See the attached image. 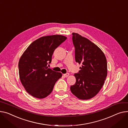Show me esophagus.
Wrapping results in <instances>:
<instances>
[{
	"instance_id": "34e87169",
	"label": "esophagus",
	"mask_w": 128,
	"mask_h": 128,
	"mask_svg": "<svg viewBox=\"0 0 128 128\" xmlns=\"http://www.w3.org/2000/svg\"><path fill=\"white\" fill-rule=\"evenodd\" d=\"M69 75H70L69 73H66V74H63V76H65V77H67V76H69Z\"/></svg>"
}]
</instances>
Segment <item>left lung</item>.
<instances>
[{
	"mask_svg": "<svg viewBox=\"0 0 128 128\" xmlns=\"http://www.w3.org/2000/svg\"><path fill=\"white\" fill-rule=\"evenodd\" d=\"M75 60L82 66L74 74L76 83L70 90L78 98L90 99L102 87L107 76V61L104 52L96 45L78 33H72Z\"/></svg>",
	"mask_w": 128,
	"mask_h": 128,
	"instance_id": "obj_1",
	"label": "left lung"
}]
</instances>
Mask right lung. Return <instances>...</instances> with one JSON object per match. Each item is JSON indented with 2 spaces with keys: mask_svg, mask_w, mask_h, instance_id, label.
I'll use <instances>...</instances> for the list:
<instances>
[{
  "mask_svg": "<svg viewBox=\"0 0 128 128\" xmlns=\"http://www.w3.org/2000/svg\"><path fill=\"white\" fill-rule=\"evenodd\" d=\"M67 38L61 35L45 36L32 42L20 57L18 70L20 81L30 95L46 97L62 74L48 68L54 50Z\"/></svg>",
  "mask_w": 128,
  "mask_h": 128,
  "instance_id": "1",
  "label": "right lung"
}]
</instances>
